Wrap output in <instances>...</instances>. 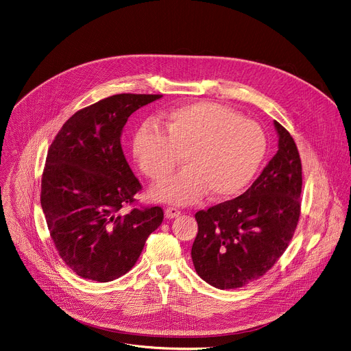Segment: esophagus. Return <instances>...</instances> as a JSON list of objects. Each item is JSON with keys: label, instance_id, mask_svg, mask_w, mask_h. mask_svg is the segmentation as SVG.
Returning <instances> with one entry per match:
<instances>
[{"label": "esophagus", "instance_id": "esophagus-1", "mask_svg": "<svg viewBox=\"0 0 351 351\" xmlns=\"http://www.w3.org/2000/svg\"><path fill=\"white\" fill-rule=\"evenodd\" d=\"M180 215V211L178 210V208H175V207H168L167 210H165V217L168 218V219H173V218H176V217H179Z\"/></svg>", "mask_w": 351, "mask_h": 351}]
</instances>
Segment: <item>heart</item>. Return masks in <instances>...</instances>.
<instances>
[{
  "mask_svg": "<svg viewBox=\"0 0 351 351\" xmlns=\"http://www.w3.org/2000/svg\"><path fill=\"white\" fill-rule=\"evenodd\" d=\"M143 125L133 138V156L153 182L167 180L180 162L186 167L154 189L164 203L186 204L208 191L213 198L239 193L256 175L267 149L265 134L250 119L211 103L184 104Z\"/></svg>",
  "mask_w": 351,
  "mask_h": 351,
  "instance_id": "obj_1",
  "label": "heart"
}]
</instances>
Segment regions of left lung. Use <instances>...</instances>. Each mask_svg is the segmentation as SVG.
<instances>
[{
  "mask_svg": "<svg viewBox=\"0 0 351 351\" xmlns=\"http://www.w3.org/2000/svg\"><path fill=\"white\" fill-rule=\"evenodd\" d=\"M278 152L241 195L198 211L191 258L217 289H237L265 275L287 248L298 218L302 161L290 133L274 121Z\"/></svg>",
  "mask_w": 351,
  "mask_h": 351,
  "instance_id": "8db88e82",
  "label": "left lung"
}]
</instances>
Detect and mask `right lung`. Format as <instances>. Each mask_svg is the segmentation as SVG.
I'll return each mask as SVG.
<instances>
[{
  "instance_id": "obj_1",
  "label": "right lung",
  "mask_w": 351,
  "mask_h": 351,
  "mask_svg": "<svg viewBox=\"0 0 351 351\" xmlns=\"http://www.w3.org/2000/svg\"><path fill=\"white\" fill-rule=\"evenodd\" d=\"M160 94H115L73 114L48 148L40 202L60 257L76 275L111 282L129 272L161 207L123 214L141 190L121 144L128 118Z\"/></svg>"
}]
</instances>
